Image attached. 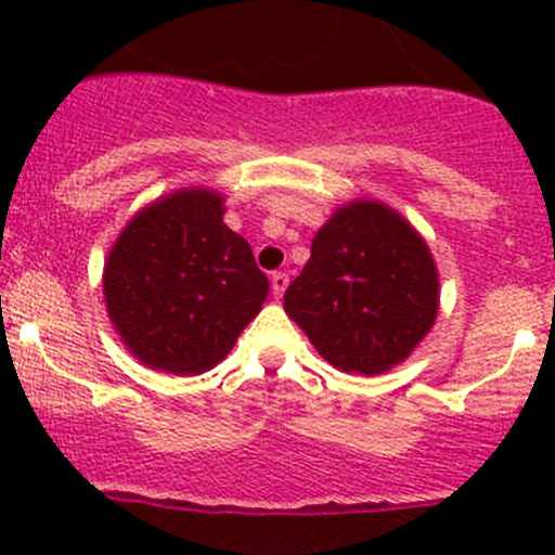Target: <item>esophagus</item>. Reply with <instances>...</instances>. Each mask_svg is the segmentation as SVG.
<instances>
[{
	"mask_svg": "<svg viewBox=\"0 0 555 555\" xmlns=\"http://www.w3.org/2000/svg\"><path fill=\"white\" fill-rule=\"evenodd\" d=\"M287 284H289L287 273L276 271V273H273V276H271V289H273V295H276V298H282L284 289H287Z\"/></svg>",
	"mask_w": 555,
	"mask_h": 555,
	"instance_id": "34e87169",
	"label": "esophagus"
}]
</instances>
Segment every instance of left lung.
<instances>
[{
    "instance_id": "1",
    "label": "left lung",
    "mask_w": 555,
    "mask_h": 555,
    "mask_svg": "<svg viewBox=\"0 0 555 555\" xmlns=\"http://www.w3.org/2000/svg\"><path fill=\"white\" fill-rule=\"evenodd\" d=\"M440 309V276L422 233L391 206H338L284 293V311L333 367L378 376L411 357Z\"/></svg>"
}]
</instances>
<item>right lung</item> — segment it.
<instances>
[{"label":"right lung","instance_id":"1","mask_svg":"<svg viewBox=\"0 0 555 555\" xmlns=\"http://www.w3.org/2000/svg\"><path fill=\"white\" fill-rule=\"evenodd\" d=\"M222 215V193L179 188L139 209L106 255L112 327L153 371H211L266 304V273Z\"/></svg>","mask_w":555,"mask_h":555}]
</instances>
